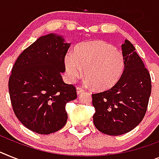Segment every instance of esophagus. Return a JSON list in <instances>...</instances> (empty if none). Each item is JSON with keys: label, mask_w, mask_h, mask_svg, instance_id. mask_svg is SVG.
<instances>
[{"label": "esophagus", "mask_w": 159, "mask_h": 159, "mask_svg": "<svg viewBox=\"0 0 159 159\" xmlns=\"http://www.w3.org/2000/svg\"><path fill=\"white\" fill-rule=\"evenodd\" d=\"M84 91V90L82 89V88L81 87H77V94H82V92Z\"/></svg>", "instance_id": "34e87169"}]
</instances>
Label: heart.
<instances>
[{
  "mask_svg": "<svg viewBox=\"0 0 159 159\" xmlns=\"http://www.w3.org/2000/svg\"><path fill=\"white\" fill-rule=\"evenodd\" d=\"M67 78L73 82L82 77L85 69L86 82L97 90H106L114 86L124 69V56L120 51L102 40L90 41L77 45L74 54L65 57Z\"/></svg>",
  "mask_w": 159,
  "mask_h": 159,
  "instance_id": "b5f03b06",
  "label": "heart"
}]
</instances>
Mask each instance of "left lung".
Instances as JSON below:
<instances>
[{
  "label": "left lung",
  "mask_w": 159,
  "mask_h": 159,
  "mask_svg": "<svg viewBox=\"0 0 159 159\" xmlns=\"http://www.w3.org/2000/svg\"><path fill=\"white\" fill-rule=\"evenodd\" d=\"M121 48L125 68L118 82L108 90L92 94L94 126L111 136L127 133L139 125L151 94L150 73L134 46L125 39Z\"/></svg>",
  "instance_id": "1"
}]
</instances>
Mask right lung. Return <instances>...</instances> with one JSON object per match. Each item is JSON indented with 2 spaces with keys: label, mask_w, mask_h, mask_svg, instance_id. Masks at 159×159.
Returning a JSON list of instances; mask_svg holds the SVG:
<instances>
[{
  "label": "right lung",
  "mask_w": 159,
  "mask_h": 159,
  "mask_svg": "<svg viewBox=\"0 0 159 159\" xmlns=\"http://www.w3.org/2000/svg\"><path fill=\"white\" fill-rule=\"evenodd\" d=\"M70 45L62 35H43L21 53L12 69L9 91L14 114L39 134L62 129L68 119L66 103L77 98L75 87L61 77Z\"/></svg>",
  "instance_id": "right-lung-1"
}]
</instances>
